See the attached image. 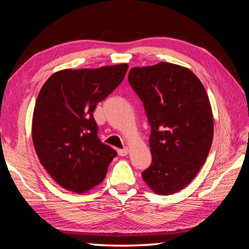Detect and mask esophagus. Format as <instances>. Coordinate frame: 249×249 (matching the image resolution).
Listing matches in <instances>:
<instances>
[{"instance_id": "34e87169", "label": "esophagus", "mask_w": 249, "mask_h": 249, "mask_svg": "<svg viewBox=\"0 0 249 249\" xmlns=\"http://www.w3.org/2000/svg\"><path fill=\"white\" fill-rule=\"evenodd\" d=\"M117 154H119L120 156H126L128 154V148L127 147H125V148H123V149H119L117 150Z\"/></svg>"}]
</instances>
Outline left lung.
Returning <instances> with one entry per match:
<instances>
[{
  "instance_id": "8db88e82",
  "label": "left lung",
  "mask_w": 249,
  "mask_h": 249,
  "mask_svg": "<svg viewBox=\"0 0 249 249\" xmlns=\"http://www.w3.org/2000/svg\"><path fill=\"white\" fill-rule=\"evenodd\" d=\"M128 82L150 125L151 165L142 172L155 193L182 190L204 165L213 141L212 108L191 70L168 62L132 68Z\"/></svg>"
}]
</instances>
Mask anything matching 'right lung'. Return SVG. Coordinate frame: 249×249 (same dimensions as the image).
Instances as JSON below:
<instances>
[{
	"label": "right lung",
	"mask_w": 249,
	"mask_h": 249,
	"mask_svg": "<svg viewBox=\"0 0 249 249\" xmlns=\"http://www.w3.org/2000/svg\"><path fill=\"white\" fill-rule=\"evenodd\" d=\"M128 66L65 69L41 88L33 114V142L40 163L67 190L82 193L105 178L116 151L101 142L93 112L123 81Z\"/></svg>",
	"instance_id": "obj_1"
}]
</instances>
